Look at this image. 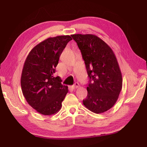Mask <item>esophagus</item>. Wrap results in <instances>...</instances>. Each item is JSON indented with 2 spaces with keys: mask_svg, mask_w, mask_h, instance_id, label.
Here are the masks:
<instances>
[{
  "mask_svg": "<svg viewBox=\"0 0 147 147\" xmlns=\"http://www.w3.org/2000/svg\"><path fill=\"white\" fill-rule=\"evenodd\" d=\"M79 84L78 83V82H76L74 84V85L72 86V88H73V89H76V88H78L79 87Z\"/></svg>",
  "mask_w": 147,
  "mask_h": 147,
  "instance_id": "obj_1",
  "label": "esophagus"
}]
</instances>
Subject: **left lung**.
<instances>
[{
    "label": "left lung",
    "mask_w": 147,
    "mask_h": 147,
    "mask_svg": "<svg viewBox=\"0 0 147 147\" xmlns=\"http://www.w3.org/2000/svg\"><path fill=\"white\" fill-rule=\"evenodd\" d=\"M71 36L80 50L89 78L83 105L93 113H104L116 102L122 88L117 58L110 46L96 35Z\"/></svg>",
    "instance_id": "1"
}]
</instances>
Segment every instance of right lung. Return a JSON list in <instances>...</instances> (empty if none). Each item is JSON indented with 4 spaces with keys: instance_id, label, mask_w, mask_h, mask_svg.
Returning a JSON list of instances; mask_svg holds the SVG:
<instances>
[{
    "instance_id": "1",
    "label": "right lung",
    "mask_w": 147,
    "mask_h": 147,
    "mask_svg": "<svg viewBox=\"0 0 147 147\" xmlns=\"http://www.w3.org/2000/svg\"><path fill=\"white\" fill-rule=\"evenodd\" d=\"M71 36L49 37L32 49L25 61L21 78L22 92L28 104L38 113L51 115L61 109L68 86L53 76L61 54Z\"/></svg>"
}]
</instances>
